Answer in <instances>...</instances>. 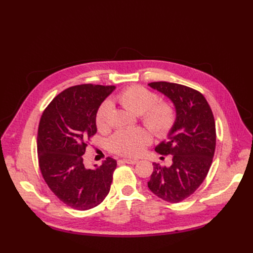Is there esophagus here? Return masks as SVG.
Instances as JSON below:
<instances>
[{
	"mask_svg": "<svg viewBox=\"0 0 253 253\" xmlns=\"http://www.w3.org/2000/svg\"><path fill=\"white\" fill-rule=\"evenodd\" d=\"M123 162L127 163V164H136L138 162V160L136 159H129V158H124L123 159Z\"/></svg>",
	"mask_w": 253,
	"mask_h": 253,
	"instance_id": "esophagus-1",
	"label": "esophagus"
}]
</instances>
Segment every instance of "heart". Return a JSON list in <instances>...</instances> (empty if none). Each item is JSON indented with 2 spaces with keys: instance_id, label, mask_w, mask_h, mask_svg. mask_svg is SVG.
<instances>
[{
  "instance_id": "heart-1",
  "label": "heart",
  "mask_w": 253,
  "mask_h": 253,
  "mask_svg": "<svg viewBox=\"0 0 253 253\" xmlns=\"http://www.w3.org/2000/svg\"><path fill=\"white\" fill-rule=\"evenodd\" d=\"M115 99L128 111L140 115L143 124L158 136H165L174 126L176 114L172 105L165 101H157V95L147 88L138 85L128 87ZM111 112L112 102L103 101L95 116L98 130L103 131L109 127ZM151 139L150 132L143 128L122 129L110 138L109 145L114 153L135 157L143 152Z\"/></svg>"
}]
</instances>
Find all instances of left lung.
<instances>
[{"label": "left lung", "mask_w": 253, "mask_h": 253, "mask_svg": "<svg viewBox=\"0 0 253 253\" xmlns=\"http://www.w3.org/2000/svg\"><path fill=\"white\" fill-rule=\"evenodd\" d=\"M149 86L161 92L173 103L176 120L155 151L172 155L170 166L153 163L149 189L159 198L178 203L192 195L203 182L214 156L216 132L214 117L205 97L190 87L169 82Z\"/></svg>", "instance_id": "1"}]
</instances>
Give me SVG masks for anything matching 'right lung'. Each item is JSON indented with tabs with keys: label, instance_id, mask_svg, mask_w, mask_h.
<instances>
[{
	"label": "right lung",
	"instance_id": "add662e5",
	"mask_svg": "<svg viewBox=\"0 0 253 253\" xmlns=\"http://www.w3.org/2000/svg\"><path fill=\"white\" fill-rule=\"evenodd\" d=\"M115 86L83 84L65 89L53 98L40 120L38 157L50 190L64 204L88 210L109 194L117 167L108 157L94 169L85 167L86 140L97 131L95 116Z\"/></svg>",
	"mask_w": 253,
	"mask_h": 253
}]
</instances>
